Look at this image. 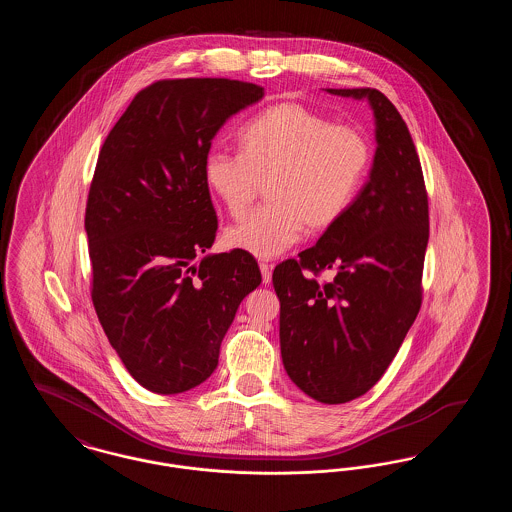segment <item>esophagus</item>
<instances>
[{
  "mask_svg": "<svg viewBox=\"0 0 512 512\" xmlns=\"http://www.w3.org/2000/svg\"><path fill=\"white\" fill-rule=\"evenodd\" d=\"M259 268H261V274H263V284H268L270 278H272V265L270 263H261Z\"/></svg>",
  "mask_w": 512,
  "mask_h": 512,
  "instance_id": "34e87169",
  "label": "esophagus"
}]
</instances>
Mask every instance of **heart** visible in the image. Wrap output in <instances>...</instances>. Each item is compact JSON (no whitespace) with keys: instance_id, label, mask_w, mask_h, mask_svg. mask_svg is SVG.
<instances>
[{"instance_id":"obj_1","label":"heart","mask_w":512,"mask_h":512,"mask_svg":"<svg viewBox=\"0 0 512 512\" xmlns=\"http://www.w3.org/2000/svg\"><path fill=\"white\" fill-rule=\"evenodd\" d=\"M240 155L213 151L203 180L226 213L240 219L267 184V207L226 230V244L272 259L309 232L332 228L359 194L372 147L357 126L334 124L317 111L282 101L240 132Z\"/></svg>"}]
</instances>
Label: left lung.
I'll use <instances>...</instances> for the list:
<instances>
[{
	"label": "left lung",
	"instance_id": "8db88e82",
	"mask_svg": "<svg viewBox=\"0 0 512 512\" xmlns=\"http://www.w3.org/2000/svg\"><path fill=\"white\" fill-rule=\"evenodd\" d=\"M328 92L370 103L376 124L370 176L317 245L274 268L272 284L288 376L309 397L338 405L365 395L384 376L413 326L430 220L420 159L395 105L374 88ZM322 269L335 272L330 283L317 282Z\"/></svg>",
	"mask_w": 512,
	"mask_h": 512
}]
</instances>
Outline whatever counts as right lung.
<instances>
[{
	"label": "right lung",
	"mask_w": 512,
	"mask_h": 512,
	"mask_svg": "<svg viewBox=\"0 0 512 512\" xmlns=\"http://www.w3.org/2000/svg\"><path fill=\"white\" fill-rule=\"evenodd\" d=\"M263 96L242 80H159L99 151L84 219L92 301L122 365L153 393L192 390L213 374L240 303L261 284L244 251L193 259L217 236L203 180L211 142Z\"/></svg>",
	"instance_id": "add662e5"
}]
</instances>
